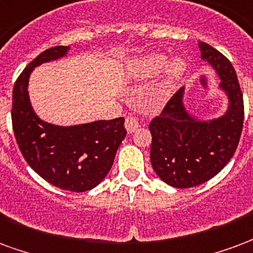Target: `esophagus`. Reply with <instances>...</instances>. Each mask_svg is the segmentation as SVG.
<instances>
[{"instance_id":"obj_1","label":"esophagus","mask_w":253,"mask_h":253,"mask_svg":"<svg viewBox=\"0 0 253 253\" xmlns=\"http://www.w3.org/2000/svg\"><path fill=\"white\" fill-rule=\"evenodd\" d=\"M140 126V120L137 116H134V114L129 113L126 116V119H125V128L128 130L129 133H132L134 132L136 129Z\"/></svg>"}]
</instances>
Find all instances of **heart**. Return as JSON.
I'll use <instances>...</instances> for the list:
<instances>
[{"instance_id": "1", "label": "heart", "mask_w": 253, "mask_h": 253, "mask_svg": "<svg viewBox=\"0 0 253 253\" xmlns=\"http://www.w3.org/2000/svg\"><path fill=\"white\" fill-rule=\"evenodd\" d=\"M169 63V59L166 58L165 55H148V56H143V58L134 60L132 64V73L136 78L139 79H147L152 78L155 75L162 73ZM185 71V64L180 60H176L169 67V75L166 78L165 84L162 86V91L160 95L163 97L166 93H169V90L172 87V84L176 79L179 78L182 73Z\"/></svg>"}]
</instances>
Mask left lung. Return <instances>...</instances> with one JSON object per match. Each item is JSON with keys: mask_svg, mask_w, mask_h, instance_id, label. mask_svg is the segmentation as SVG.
Returning a JSON list of instances; mask_svg holds the SVG:
<instances>
[{"mask_svg": "<svg viewBox=\"0 0 253 253\" xmlns=\"http://www.w3.org/2000/svg\"><path fill=\"white\" fill-rule=\"evenodd\" d=\"M198 45L202 59L218 74L230 104L220 119L198 121L185 110L180 88L149 123L152 167L160 179L178 189L205 183L224 169L239 145L244 121L243 93L232 63L209 44Z\"/></svg>", "mask_w": 253, "mask_h": 253, "instance_id": "left-lung-1", "label": "left lung"}]
</instances>
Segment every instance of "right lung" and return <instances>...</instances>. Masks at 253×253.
Masks as SVG:
<instances>
[{
    "mask_svg": "<svg viewBox=\"0 0 253 253\" xmlns=\"http://www.w3.org/2000/svg\"><path fill=\"white\" fill-rule=\"evenodd\" d=\"M67 49L64 45L45 49L18 75L13 87L12 125L18 148L35 172L59 189L84 193L108 175L126 130L123 117L75 126L39 120L29 104V74L39 64L66 55Z\"/></svg>",
    "mask_w": 253,
    "mask_h": 253,
    "instance_id": "obj_1",
    "label": "right lung"
}]
</instances>
